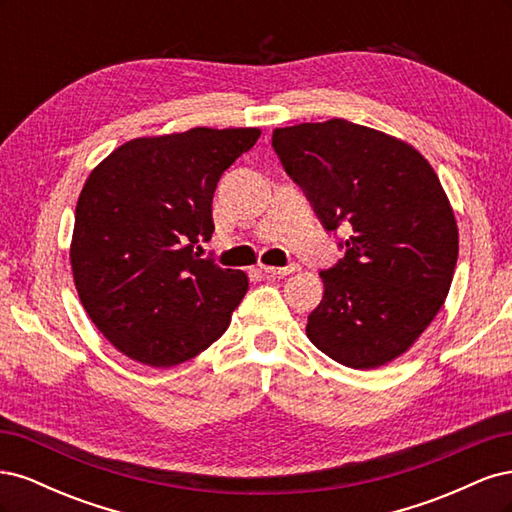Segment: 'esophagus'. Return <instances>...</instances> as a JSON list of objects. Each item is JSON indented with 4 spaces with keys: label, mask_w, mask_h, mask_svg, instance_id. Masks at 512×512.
I'll use <instances>...</instances> for the list:
<instances>
[{
    "label": "esophagus",
    "mask_w": 512,
    "mask_h": 512,
    "mask_svg": "<svg viewBox=\"0 0 512 512\" xmlns=\"http://www.w3.org/2000/svg\"><path fill=\"white\" fill-rule=\"evenodd\" d=\"M260 271L265 273V275H273V277H286V275H290L294 271H299V267L297 265H288V267H267V265H262Z\"/></svg>",
    "instance_id": "1"
}]
</instances>
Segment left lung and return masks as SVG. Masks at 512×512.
<instances>
[{"instance_id":"obj_1","label":"left lung","mask_w":512,"mask_h":512,"mask_svg":"<svg viewBox=\"0 0 512 512\" xmlns=\"http://www.w3.org/2000/svg\"><path fill=\"white\" fill-rule=\"evenodd\" d=\"M273 149L322 226L350 230L307 337L333 361L376 369L436 318L453 282L459 232L436 170L412 145L346 119L273 130Z\"/></svg>"}]
</instances>
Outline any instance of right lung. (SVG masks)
I'll use <instances>...</instances> for the list:
<instances>
[{
	"mask_svg": "<svg viewBox=\"0 0 512 512\" xmlns=\"http://www.w3.org/2000/svg\"><path fill=\"white\" fill-rule=\"evenodd\" d=\"M258 128H192L123 143L87 177L70 265L85 312L119 352L151 367L194 359L228 329L247 275L200 258L224 170Z\"/></svg>",
	"mask_w": 512,
	"mask_h": 512,
	"instance_id": "add662e5",
	"label": "right lung"
}]
</instances>
